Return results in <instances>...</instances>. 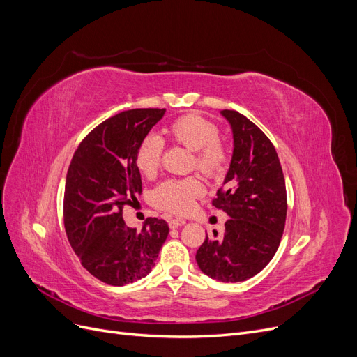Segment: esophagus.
Listing matches in <instances>:
<instances>
[{
    "instance_id": "34e87169",
    "label": "esophagus",
    "mask_w": 357,
    "mask_h": 357,
    "mask_svg": "<svg viewBox=\"0 0 357 357\" xmlns=\"http://www.w3.org/2000/svg\"><path fill=\"white\" fill-rule=\"evenodd\" d=\"M185 224V220L184 219H181V218H174V219H169L168 220V225H169V228H180V227H183Z\"/></svg>"
}]
</instances>
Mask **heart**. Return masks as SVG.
Wrapping results in <instances>:
<instances>
[{
	"label": "heart",
	"instance_id": "b5f03b06",
	"mask_svg": "<svg viewBox=\"0 0 357 357\" xmlns=\"http://www.w3.org/2000/svg\"><path fill=\"white\" fill-rule=\"evenodd\" d=\"M169 141L193 151V167L209 178H219L228 165V149L219 139V128L196 113L184 114L167 128ZM164 141L157 135H146L137 149V167L151 177L161 167ZM203 195V183L197 177L169 178L152 193V203L162 211L188 213L195 200Z\"/></svg>",
	"mask_w": 357,
	"mask_h": 357
}]
</instances>
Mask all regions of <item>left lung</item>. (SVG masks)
I'll return each mask as SVG.
<instances>
[{"label":"left lung","instance_id":"obj_1","mask_svg":"<svg viewBox=\"0 0 357 357\" xmlns=\"http://www.w3.org/2000/svg\"><path fill=\"white\" fill-rule=\"evenodd\" d=\"M234 133L232 160L212 205L228 213L224 235L203 243L196 261L219 282H243L261 271L276 254L286 222V184L278 152L250 119L222 110Z\"/></svg>","mask_w":357,"mask_h":357}]
</instances>
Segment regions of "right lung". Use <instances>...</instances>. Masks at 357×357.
Returning a JSON list of instances; mask_svg holds the SVG:
<instances>
[{
  "mask_svg": "<svg viewBox=\"0 0 357 357\" xmlns=\"http://www.w3.org/2000/svg\"><path fill=\"white\" fill-rule=\"evenodd\" d=\"M165 109H132L96 126L81 141L66 173L63 225L84 268L123 286L145 278L167 240L164 219L148 218L141 231L125 225L123 206L142 192L137 149Z\"/></svg>",
  "mask_w": 357,
  "mask_h": 357,
  "instance_id": "obj_1",
  "label": "right lung"
}]
</instances>
